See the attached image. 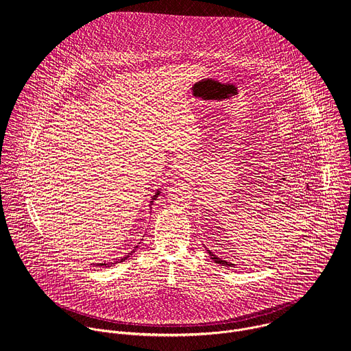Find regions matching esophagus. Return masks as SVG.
<instances>
[{
  "mask_svg": "<svg viewBox=\"0 0 351 351\" xmlns=\"http://www.w3.org/2000/svg\"><path fill=\"white\" fill-rule=\"evenodd\" d=\"M182 163H184V162H178V163L176 165V167H177V170H178V171H184V170H185V169H184L185 166H184Z\"/></svg>",
  "mask_w": 351,
  "mask_h": 351,
  "instance_id": "obj_1",
  "label": "esophagus"
}]
</instances>
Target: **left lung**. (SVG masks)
<instances>
[{
    "label": "left lung",
    "instance_id": "8db88e82",
    "mask_svg": "<svg viewBox=\"0 0 351 351\" xmlns=\"http://www.w3.org/2000/svg\"><path fill=\"white\" fill-rule=\"evenodd\" d=\"M206 252L209 254V256H210L216 263H219V265H221V266H227V267H228V266H234V263H230V262H227V261H224V259L219 258L217 255H215L212 251L208 250V249H206Z\"/></svg>",
    "mask_w": 351,
    "mask_h": 351
}]
</instances>
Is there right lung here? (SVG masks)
Instances as JSON below:
<instances>
[{"label":"right lung","mask_w":351,"mask_h":351,"mask_svg":"<svg viewBox=\"0 0 351 351\" xmlns=\"http://www.w3.org/2000/svg\"><path fill=\"white\" fill-rule=\"evenodd\" d=\"M159 193H160V192H159V191H156V193H155V195H154V196H152V199H151L150 205H152V204H154V200H156V197H158V196H159ZM136 247H138V246H136ZM136 247H135V249H136ZM135 249H134V250H135ZM132 252H134V251H131V254H132ZM131 254H130V255H131ZM130 255H127V256H124V258H123V259H120V262H123V261H125V259H127V258H128V256H130ZM116 263H117V262H116ZM106 265H108V263H100V266H106ZM110 265H113V263H110Z\"/></svg>","instance_id":"add662e5"}]
</instances>
